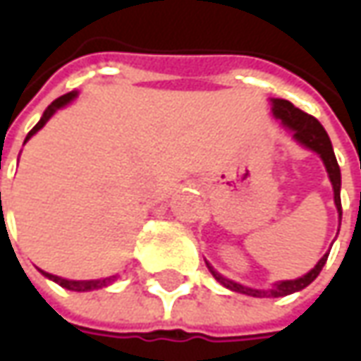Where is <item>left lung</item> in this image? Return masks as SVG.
Segmentation results:
<instances>
[{"label":"left lung","mask_w":361,"mask_h":361,"mask_svg":"<svg viewBox=\"0 0 361 361\" xmlns=\"http://www.w3.org/2000/svg\"><path fill=\"white\" fill-rule=\"evenodd\" d=\"M273 114L274 118H279L283 122L284 128L293 132V138L296 140L298 144H302L304 148L312 149V152H316V154L322 158V161H324L326 166V171H328L330 181H332V188H334V203L336 207H338V215H340V219H342V201H340L342 176H340V166H338V161H336L332 142L328 138L324 126H322L314 116H310V114H306V112H302L300 109H296L293 102L283 100V98H273ZM326 261H328V252L316 263V267L310 273H306L304 276H300V279H294V281H281V283H276L273 288H269V290L249 288V286H243V284L239 283H233L229 279L221 276L217 271H213V267H209V263H207V267H209V271H212L213 276H215L223 286H227L229 290L249 294V296H257V298H279V296H286V294L298 293V290L306 288V286L312 283L316 276L320 274Z\"/></svg>","instance_id":"8db88e82"}]
</instances>
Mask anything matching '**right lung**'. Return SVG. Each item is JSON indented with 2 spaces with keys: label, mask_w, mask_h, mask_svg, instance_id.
Returning <instances> with one entry per match:
<instances>
[{
  "label": "right lung",
  "mask_w": 361,
  "mask_h": 361,
  "mask_svg": "<svg viewBox=\"0 0 361 361\" xmlns=\"http://www.w3.org/2000/svg\"><path fill=\"white\" fill-rule=\"evenodd\" d=\"M77 97V92H67V94H63V97H59L57 100H53L49 106H47V110L43 112V116H41V120L37 122L35 126H33V130L27 134L25 142L35 132H39V130L43 128L47 124V120L51 118L55 112H57L59 109H63V106H67L68 102L73 100V98ZM47 276V279H51V281H55L57 284H61L63 288H68V290H77V293H87V290H97V288H104V286H109V284H112L114 281H116V276H109V279H102V281H67V279H61V276H55V274H49V273H43Z\"/></svg>",
  "instance_id": "obj_1"
}]
</instances>
